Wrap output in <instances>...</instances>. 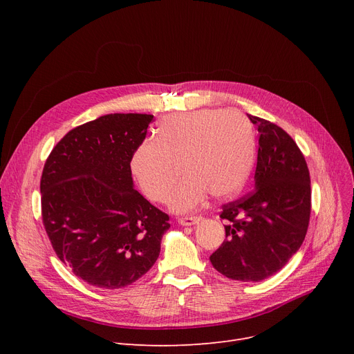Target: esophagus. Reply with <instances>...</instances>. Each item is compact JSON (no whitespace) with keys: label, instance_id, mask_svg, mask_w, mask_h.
<instances>
[{"label":"esophagus","instance_id":"1","mask_svg":"<svg viewBox=\"0 0 354 354\" xmlns=\"http://www.w3.org/2000/svg\"><path fill=\"white\" fill-rule=\"evenodd\" d=\"M201 219H202L201 216H185V218H178V222H179L180 225L189 227V225H195V224H198V222H199Z\"/></svg>","mask_w":354,"mask_h":354}]
</instances>
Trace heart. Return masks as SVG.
Masks as SVG:
<instances>
[{"label": "heart", "mask_w": 354, "mask_h": 354, "mask_svg": "<svg viewBox=\"0 0 354 354\" xmlns=\"http://www.w3.org/2000/svg\"><path fill=\"white\" fill-rule=\"evenodd\" d=\"M254 153V130L243 113L203 109L160 120L155 139L135 149L130 169L149 199L163 202L182 167L185 178L167 203L175 212H189L209 194L227 199L243 188Z\"/></svg>", "instance_id": "b5f03b06"}]
</instances>
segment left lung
Returning <instances> with one entry per match:
<instances>
[{"mask_svg":"<svg viewBox=\"0 0 354 354\" xmlns=\"http://www.w3.org/2000/svg\"><path fill=\"white\" fill-rule=\"evenodd\" d=\"M248 119L259 132L254 191L222 207L227 239L209 259L231 280L258 283L280 271L300 250L311 188L306 159L286 130L252 115Z\"/></svg>","mask_w":354,"mask_h":354,"instance_id":"1","label":"left lung"}]
</instances>
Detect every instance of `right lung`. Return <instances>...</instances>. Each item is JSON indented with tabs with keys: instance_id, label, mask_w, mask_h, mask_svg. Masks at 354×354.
Masks as SVG:
<instances>
[{
	"instance_id": "add662e5",
	"label": "right lung",
	"mask_w": 354,
	"mask_h": 354,
	"mask_svg": "<svg viewBox=\"0 0 354 354\" xmlns=\"http://www.w3.org/2000/svg\"><path fill=\"white\" fill-rule=\"evenodd\" d=\"M153 115L111 113L74 127L46 160L41 215L51 245L90 286L118 290L146 274L169 216L133 187L130 159Z\"/></svg>"
}]
</instances>
